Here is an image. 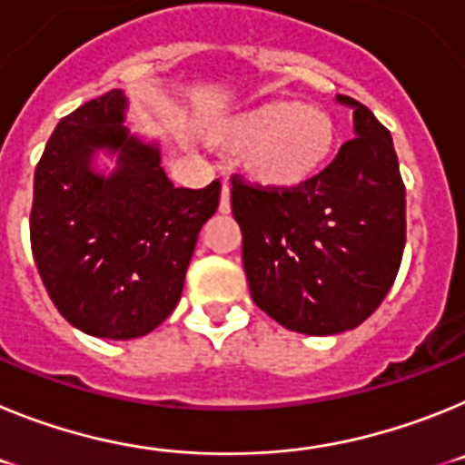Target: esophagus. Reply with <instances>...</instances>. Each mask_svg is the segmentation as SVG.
<instances>
[{
  "label": "esophagus",
  "instance_id": "esophagus-1",
  "mask_svg": "<svg viewBox=\"0 0 465 465\" xmlns=\"http://www.w3.org/2000/svg\"><path fill=\"white\" fill-rule=\"evenodd\" d=\"M221 213H228L230 212V186L223 183V191H221V204H219Z\"/></svg>",
  "mask_w": 465,
  "mask_h": 465
}]
</instances>
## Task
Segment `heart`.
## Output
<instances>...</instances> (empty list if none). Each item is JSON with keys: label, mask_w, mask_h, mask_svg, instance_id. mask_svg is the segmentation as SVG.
I'll list each match as a JSON object with an SVG mask.
<instances>
[{"label": "heart", "mask_w": 465, "mask_h": 465, "mask_svg": "<svg viewBox=\"0 0 465 465\" xmlns=\"http://www.w3.org/2000/svg\"><path fill=\"white\" fill-rule=\"evenodd\" d=\"M212 137L244 151V170L270 188L310 182L335 149V123L326 111L300 102H268L213 127Z\"/></svg>", "instance_id": "1"}]
</instances>
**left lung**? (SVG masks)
<instances>
[{"instance_id":"1","label":"left lung","mask_w":465,"mask_h":465,"mask_svg":"<svg viewBox=\"0 0 465 465\" xmlns=\"http://www.w3.org/2000/svg\"><path fill=\"white\" fill-rule=\"evenodd\" d=\"M354 104L356 137L295 188L230 176L242 262L258 307L283 328L335 335L363 323L393 286L405 249V183L391 134Z\"/></svg>"}]
</instances>
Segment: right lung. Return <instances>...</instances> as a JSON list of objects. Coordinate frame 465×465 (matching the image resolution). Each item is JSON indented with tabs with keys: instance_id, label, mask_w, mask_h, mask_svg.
<instances>
[{
	"instance_id": "add662e5",
	"label": "right lung",
	"mask_w": 465,
	"mask_h": 465,
	"mask_svg": "<svg viewBox=\"0 0 465 465\" xmlns=\"http://www.w3.org/2000/svg\"><path fill=\"white\" fill-rule=\"evenodd\" d=\"M125 97L111 90L57 123L36 163L32 256L53 305L79 331L142 338L182 298L197 232L219 209L221 182L174 188L155 146L123 123ZM94 148L119 151L106 180L89 172Z\"/></svg>"
}]
</instances>
